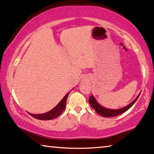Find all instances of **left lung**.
Instances as JSON below:
<instances>
[{
    "instance_id": "obj_1",
    "label": "left lung",
    "mask_w": 154,
    "mask_h": 154,
    "mask_svg": "<svg viewBox=\"0 0 154 154\" xmlns=\"http://www.w3.org/2000/svg\"><path fill=\"white\" fill-rule=\"evenodd\" d=\"M140 94H138L137 97L135 98L134 101L131 102L130 104H128V106H126L124 108H120V109H117V110H114V109H108L105 108V107L101 106V105L98 103L97 100L95 99L93 95L90 96V99H89V103H90V106L92 107V108L96 112H97L98 114L101 115L102 117H115V116H118L119 115L122 114V113L125 112L126 111L128 110L129 108H131V106L134 104L135 102H136L137 99L139 97Z\"/></svg>"
}]
</instances>
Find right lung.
Segmentation results:
<instances>
[{
    "label": "right lung",
    "instance_id": "right-lung-1",
    "mask_svg": "<svg viewBox=\"0 0 154 154\" xmlns=\"http://www.w3.org/2000/svg\"><path fill=\"white\" fill-rule=\"evenodd\" d=\"M69 94V92L67 93L65 96H64L63 99L61 100L60 102V103L57 104L54 108H53L51 110L48 111V112L44 113V114H39V115L31 114V113L28 112L29 115H30L34 118H36V119H40V120H50V119H55V118L58 117L59 115H60L62 114V112L64 110V109H65L66 102V99H67Z\"/></svg>",
    "mask_w": 154,
    "mask_h": 154
}]
</instances>
